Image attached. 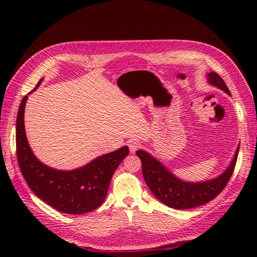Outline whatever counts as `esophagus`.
<instances>
[{"label": "esophagus", "instance_id": "obj_1", "mask_svg": "<svg viewBox=\"0 0 257 257\" xmlns=\"http://www.w3.org/2000/svg\"><path fill=\"white\" fill-rule=\"evenodd\" d=\"M128 146H129L130 152H132V153H135V152L141 147V142L137 141V139H133V141H129Z\"/></svg>", "mask_w": 257, "mask_h": 257}]
</instances>
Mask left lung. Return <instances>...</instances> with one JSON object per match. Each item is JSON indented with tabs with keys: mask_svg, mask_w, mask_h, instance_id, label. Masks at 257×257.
<instances>
[{
	"mask_svg": "<svg viewBox=\"0 0 257 257\" xmlns=\"http://www.w3.org/2000/svg\"><path fill=\"white\" fill-rule=\"evenodd\" d=\"M206 79L211 86L223 90L229 96L231 95L225 82L217 73L208 72ZM239 147L240 144H238L228 168L221 175L213 179L197 182L186 181L178 178L149 152L138 150L136 154L142 161L143 177L154 196L169 207L187 210L208 203L223 190L236 167Z\"/></svg>",
	"mask_w": 257,
	"mask_h": 257,
	"instance_id": "obj_1",
	"label": "left lung"
}]
</instances>
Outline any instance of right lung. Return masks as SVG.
Wrapping results in <instances>:
<instances>
[{
  "label": "right lung",
  "instance_id": "obj_1",
  "mask_svg": "<svg viewBox=\"0 0 257 257\" xmlns=\"http://www.w3.org/2000/svg\"><path fill=\"white\" fill-rule=\"evenodd\" d=\"M42 81L43 78L29 94ZM28 95L20 103L16 123L17 158L26 182L38 198L66 214H82L95 210L106 197L113 173L129 154L128 146L98 156L75 170L49 167L36 158L26 136L24 118Z\"/></svg>",
  "mask_w": 257,
  "mask_h": 257
}]
</instances>
